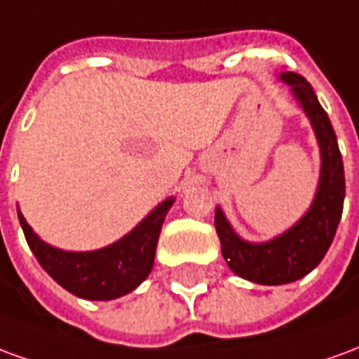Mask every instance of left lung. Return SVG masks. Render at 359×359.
<instances>
[{
  "mask_svg": "<svg viewBox=\"0 0 359 359\" xmlns=\"http://www.w3.org/2000/svg\"><path fill=\"white\" fill-rule=\"evenodd\" d=\"M316 133L321 171L309 210L288 231L267 242H248L234 233L221 208H215V229L226 265L238 277L257 285H288L313 271L331 246L344 203V165L337 134L316 92L304 76L280 73Z\"/></svg>",
  "mask_w": 359,
  "mask_h": 359,
  "instance_id": "1",
  "label": "left lung"
}]
</instances>
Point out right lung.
<instances>
[{"label":"right lung","instance_id":"obj_1","mask_svg":"<svg viewBox=\"0 0 359 359\" xmlns=\"http://www.w3.org/2000/svg\"><path fill=\"white\" fill-rule=\"evenodd\" d=\"M172 203L175 196L157 203L123 238L92 252L50 246L32 231L20 210L17 213L32 254L57 285L84 300H115L133 292L151 273L161 225Z\"/></svg>","mask_w":359,"mask_h":359}]
</instances>
